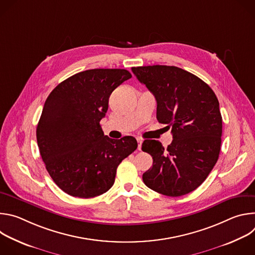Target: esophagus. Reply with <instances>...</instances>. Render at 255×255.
Segmentation results:
<instances>
[{"label": "esophagus", "instance_id": "34e87169", "mask_svg": "<svg viewBox=\"0 0 255 255\" xmlns=\"http://www.w3.org/2000/svg\"><path fill=\"white\" fill-rule=\"evenodd\" d=\"M137 142H138V150H141V145L143 140L141 138H137Z\"/></svg>", "mask_w": 255, "mask_h": 255}]
</instances>
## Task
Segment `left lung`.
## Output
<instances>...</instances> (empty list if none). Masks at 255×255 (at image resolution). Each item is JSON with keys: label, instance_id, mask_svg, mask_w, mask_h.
I'll list each match as a JSON object with an SVG mask.
<instances>
[{"label": "left lung", "instance_id": "obj_1", "mask_svg": "<svg viewBox=\"0 0 255 255\" xmlns=\"http://www.w3.org/2000/svg\"><path fill=\"white\" fill-rule=\"evenodd\" d=\"M131 69L155 97L156 118L171 127L173 138L165 149L157 140L142 143V150L153 159L142 175L144 184L168 197L189 194L204 183L219 157V102L205 82L185 69L168 65Z\"/></svg>", "mask_w": 255, "mask_h": 255}]
</instances>
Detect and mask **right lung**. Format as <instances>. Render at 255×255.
Masks as SVG:
<instances>
[{"mask_svg":"<svg viewBox=\"0 0 255 255\" xmlns=\"http://www.w3.org/2000/svg\"><path fill=\"white\" fill-rule=\"evenodd\" d=\"M132 76L121 68L85 70L61 82L45 101L36 137L54 183L66 194L94 198L110 190L121 161L136 150L134 137L104 135L112 92Z\"/></svg>","mask_w":255,"mask_h":255,"instance_id":"right-lung-1","label":"right lung"}]
</instances>
